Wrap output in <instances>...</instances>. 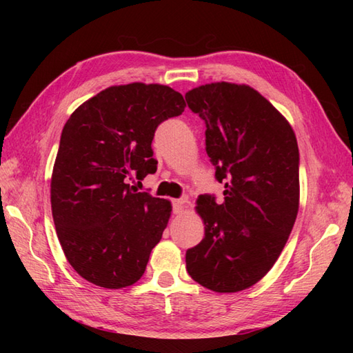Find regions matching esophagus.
Listing matches in <instances>:
<instances>
[{
  "label": "esophagus",
  "instance_id": "1",
  "mask_svg": "<svg viewBox=\"0 0 353 353\" xmlns=\"http://www.w3.org/2000/svg\"><path fill=\"white\" fill-rule=\"evenodd\" d=\"M172 212L174 214H181L182 209H183V205H185V200L183 199H177V200H172Z\"/></svg>",
  "mask_w": 353,
  "mask_h": 353
}]
</instances>
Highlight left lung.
I'll use <instances>...</instances> for the list:
<instances>
[{"instance_id":"obj_1","label":"left lung","mask_w":353,"mask_h":353,"mask_svg":"<svg viewBox=\"0 0 353 353\" xmlns=\"http://www.w3.org/2000/svg\"><path fill=\"white\" fill-rule=\"evenodd\" d=\"M206 124V153L224 183V201L200 196L205 238L186 250L194 281L236 292L264 277L279 258L299 211L296 134L250 86L220 81L185 95Z\"/></svg>"}]
</instances>
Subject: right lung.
I'll return each mask as SVG.
<instances>
[{"label":"right lung","instance_id":"add662e5","mask_svg":"<svg viewBox=\"0 0 353 353\" xmlns=\"http://www.w3.org/2000/svg\"><path fill=\"white\" fill-rule=\"evenodd\" d=\"M182 94L163 85L110 86L66 121L51 177V211L71 267L103 288L144 274L171 214L168 200L129 183L156 171L157 125L182 115Z\"/></svg>","mask_w":353,"mask_h":353}]
</instances>
